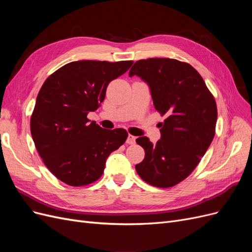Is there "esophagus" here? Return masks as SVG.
<instances>
[{
	"mask_svg": "<svg viewBox=\"0 0 252 252\" xmlns=\"http://www.w3.org/2000/svg\"><path fill=\"white\" fill-rule=\"evenodd\" d=\"M135 136H133V135H131V134H128V138H127V141H126V143L127 144H130V145H132V144H134L135 143Z\"/></svg>",
	"mask_w": 252,
	"mask_h": 252,
	"instance_id": "34e87169",
	"label": "esophagus"
}]
</instances>
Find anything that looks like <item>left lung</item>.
<instances>
[{"label": "left lung", "instance_id": "1", "mask_svg": "<svg viewBox=\"0 0 252 252\" xmlns=\"http://www.w3.org/2000/svg\"><path fill=\"white\" fill-rule=\"evenodd\" d=\"M147 84L156 109L167 117L156 144L146 136L136 143L145 158L135 170L148 184L167 188L186 179L200 163L213 140L217 104L200 73L187 63L154 58L135 62L129 77Z\"/></svg>", "mask_w": 252, "mask_h": 252}]
</instances>
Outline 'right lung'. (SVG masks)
Returning a JSON list of instances; mask_svg holds the SVG:
<instances>
[{
	"instance_id": "1",
	"label": "right lung",
	"mask_w": 252,
	"mask_h": 252,
	"mask_svg": "<svg viewBox=\"0 0 252 252\" xmlns=\"http://www.w3.org/2000/svg\"><path fill=\"white\" fill-rule=\"evenodd\" d=\"M132 61H78L44 82L30 120L35 148L52 174L70 186H84L104 172L106 159L123 145V128L104 129L87 114L100 107L108 84Z\"/></svg>"
}]
</instances>
